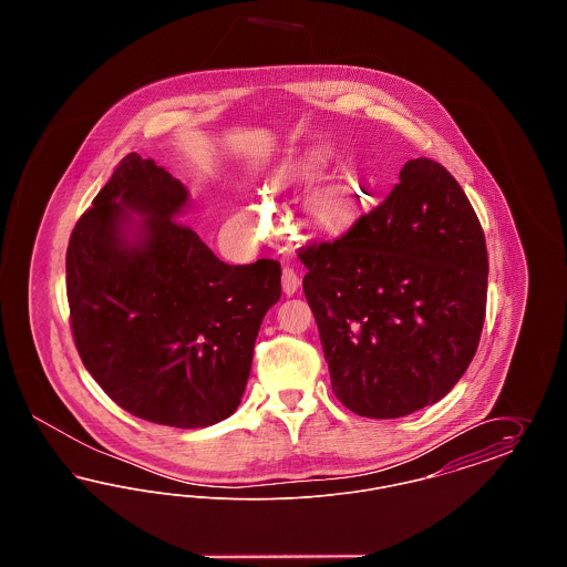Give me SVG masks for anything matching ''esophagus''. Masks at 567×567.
I'll return each mask as SVG.
<instances>
[{"label":"esophagus","instance_id":"obj_1","mask_svg":"<svg viewBox=\"0 0 567 567\" xmlns=\"http://www.w3.org/2000/svg\"><path fill=\"white\" fill-rule=\"evenodd\" d=\"M299 285H301V280H299L296 270L293 268H285L282 270V291H285V296H296Z\"/></svg>","mask_w":567,"mask_h":567}]
</instances>
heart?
<instances>
[{"label": "heart", "mask_w": 567, "mask_h": 567, "mask_svg": "<svg viewBox=\"0 0 567 567\" xmlns=\"http://www.w3.org/2000/svg\"><path fill=\"white\" fill-rule=\"evenodd\" d=\"M312 172V165H306L301 167V174H310ZM315 215L319 216L324 223H338L342 215H344V206L338 197L333 195H323L319 202H317V208H315Z\"/></svg>", "instance_id": "heart-1"}]
</instances>
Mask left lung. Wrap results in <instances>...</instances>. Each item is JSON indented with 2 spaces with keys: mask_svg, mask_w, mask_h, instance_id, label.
<instances>
[{
  "mask_svg": "<svg viewBox=\"0 0 567 567\" xmlns=\"http://www.w3.org/2000/svg\"><path fill=\"white\" fill-rule=\"evenodd\" d=\"M336 398L400 419L465 374L485 323L483 227L457 181L410 159L400 185L349 234L299 250Z\"/></svg>",
  "mask_w": 567,
  "mask_h": 567,
  "instance_id": "obj_1",
  "label": "left lung"
}]
</instances>
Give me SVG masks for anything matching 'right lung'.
I'll return each instance as SVG.
<instances>
[{
	"label": "right lung",
	"mask_w": 567,
	"mask_h": 567,
	"mask_svg": "<svg viewBox=\"0 0 567 567\" xmlns=\"http://www.w3.org/2000/svg\"><path fill=\"white\" fill-rule=\"evenodd\" d=\"M187 187L130 153L76 223L68 301L82 363L137 419L208 427L240 405L280 264L229 266L178 223Z\"/></svg>",
	"instance_id": "add662e5"
}]
</instances>
